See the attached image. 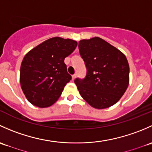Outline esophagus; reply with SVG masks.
<instances>
[{"label":"esophagus","mask_w":152,"mask_h":152,"mask_svg":"<svg viewBox=\"0 0 152 152\" xmlns=\"http://www.w3.org/2000/svg\"><path fill=\"white\" fill-rule=\"evenodd\" d=\"M76 76H77V75H76V74L73 75H72V80H74L75 79V78H76Z\"/></svg>","instance_id":"esophagus-1"}]
</instances>
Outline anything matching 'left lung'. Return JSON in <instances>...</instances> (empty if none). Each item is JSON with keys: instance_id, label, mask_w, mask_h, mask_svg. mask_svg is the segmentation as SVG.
Segmentation results:
<instances>
[{"instance_id": "1", "label": "left lung", "mask_w": 152, "mask_h": 152, "mask_svg": "<svg viewBox=\"0 0 152 152\" xmlns=\"http://www.w3.org/2000/svg\"><path fill=\"white\" fill-rule=\"evenodd\" d=\"M78 48L87 69L84 79L75 80L81 96L96 109L115 104L129 86L126 56L99 37L80 40Z\"/></svg>"}]
</instances>
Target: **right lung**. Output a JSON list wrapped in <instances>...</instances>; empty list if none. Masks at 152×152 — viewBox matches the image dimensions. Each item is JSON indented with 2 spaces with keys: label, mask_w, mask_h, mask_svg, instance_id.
Here are the masks:
<instances>
[{
  "label": "right lung",
  "mask_w": 152,
  "mask_h": 152,
  "mask_svg": "<svg viewBox=\"0 0 152 152\" xmlns=\"http://www.w3.org/2000/svg\"><path fill=\"white\" fill-rule=\"evenodd\" d=\"M77 42L53 37L33 48L25 56L20 66V82L28 102L39 107L54 104L72 79L64 63Z\"/></svg>",
  "instance_id": "add662e5"
}]
</instances>
